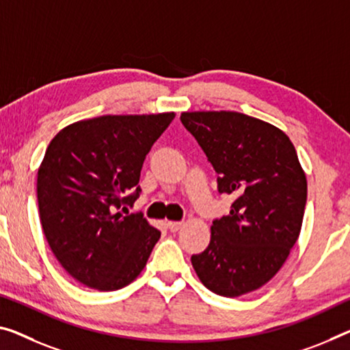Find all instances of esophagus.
Wrapping results in <instances>:
<instances>
[{
  "label": "esophagus",
  "instance_id": "34e87169",
  "mask_svg": "<svg viewBox=\"0 0 350 350\" xmlns=\"http://www.w3.org/2000/svg\"><path fill=\"white\" fill-rule=\"evenodd\" d=\"M167 227L170 231H178L183 227V222H176V220H172V222H167Z\"/></svg>",
  "mask_w": 350,
  "mask_h": 350
}]
</instances>
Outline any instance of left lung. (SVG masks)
Instances as JSON below:
<instances>
[{
    "mask_svg": "<svg viewBox=\"0 0 350 350\" xmlns=\"http://www.w3.org/2000/svg\"><path fill=\"white\" fill-rule=\"evenodd\" d=\"M180 120L216 170L220 193L234 197L214 219L211 241L191 261L200 282L224 297L266 284L299 238L306 178L282 130L231 111L183 112Z\"/></svg>",
    "mask_w": 350,
    "mask_h": 350,
    "instance_id": "1",
    "label": "left lung"
}]
</instances>
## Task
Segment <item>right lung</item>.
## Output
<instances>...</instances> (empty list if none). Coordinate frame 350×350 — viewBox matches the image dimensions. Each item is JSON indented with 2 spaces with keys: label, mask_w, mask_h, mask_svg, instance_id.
I'll return each instance as SVG.
<instances>
[{
  "label": "right lung",
  "mask_w": 350,
  "mask_h": 350,
  "mask_svg": "<svg viewBox=\"0 0 350 350\" xmlns=\"http://www.w3.org/2000/svg\"><path fill=\"white\" fill-rule=\"evenodd\" d=\"M174 112L103 116L59 131L37 174L45 238L75 280L98 291L130 284L161 231L142 213L128 214L141 193L145 157Z\"/></svg>",
  "instance_id": "1"
}]
</instances>
